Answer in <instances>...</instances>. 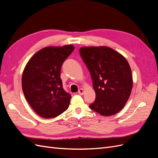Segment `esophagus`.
I'll use <instances>...</instances> for the list:
<instances>
[{
    "label": "esophagus",
    "mask_w": 158,
    "mask_h": 158,
    "mask_svg": "<svg viewBox=\"0 0 158 158\" xmlns=\"http://www.w3.org/2000/svg\"><path fill=\"white\" fill-rule=\"evenodd\" d=\"M84 93V89L83 88H80L79 90H78V94L80 95H83Z\"/></svg>",
    "instance_id": "34e87169"
}]
</instances>
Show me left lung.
Returning a JSON list of instances; mask_svg holds the SVG:
<instances>
[{
  "label": "left lung",
  "mask_w": 158,
  "mask_h": 158,
  "mask_svg": "<svg viewBox=\"0 0 158 158\" xmlns=\"http://www.w3.org/2000/svg\"><path fill=\"white\" fill-rule=\"evenodd\" d=\"M81 56L90 72L95 92L89 108L111 116L125 107L132 88L131 66L125 56L106 46L82 47Z\"/></svg>",
  "instance_id": "left-lung-1"
}]
</instances>
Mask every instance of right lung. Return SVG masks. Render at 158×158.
<instances>
[{"mask_svg": "<svg viewBox=\"0 0 158 158\" xmlns=\"http://www.w3.org/2000/svg\"><path fill=\"white\" fill-rule=\"evenodd\" d=\"M74 49L73 45L44 47L25 66L22 78L23 92L30 106L41 117L55 118L69 108L71 95L63 88L60 69Z\"/></svg>", "mask_w": 158, "mask_h": 158, "instance_id": "right-lung-1", "label": "right lung"}]
</instances>
